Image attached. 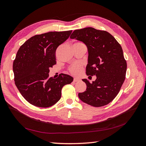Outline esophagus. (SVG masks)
Listing matches in <instances>:
<instances>
[{
  "label": "esophagus",
  "mask_w": 146,
  "mask_h": 146,
  "mask_svg": "<svg viewBox=\"0 0 146 146\" xmlns=\"http://www.w3.org/2000/svg\"><path fill=\"white\" fill-rule=\"evenodd\" d=\"M73 81H74V82H76L80 81V79H79V78H78L74 77V80H73Z\"/></svg>",
  "instance_id": "1"
}]
</instances>
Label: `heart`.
<instances>
[{"mask_svg": "<svg viewBox=\"0 0 146 146\" xmlns=\"http://www.w3.org/2000/svg\"><path fill=\"white\" fill-rule=\"evenodd\" d=\"M82 44L80 42H77L74 44ZM69 70L70 74H72L74 76H79L82 73L83 70V66L79 62H76V63L72 64L69 68Z\"/></svg>", "mask_w": 146, "mask_h": 146, "instance_id": "obj_1", "label": "heart"}]
</instances>
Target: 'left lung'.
Instances as JSON below:
<instances>
[{
    "label": "left lung",
    "instance_id": "obj_1",
    "mask_svg": "<svg viewBox=\"0 0 146 146\" xmlns=\"http://www.w3.org/2000/svg\"><path fill=\"white\" fill-rule=\"evenodd\" d=\"M70 38L84 42L87 46L86 74L96 76L92 84L82 79L86 89L78 93V97L94 107L108 104L119 93L125 79L127 64L121 45L107 31L90 27L75 30Z\"/></svg>",
    "mask_w": 146,
    "mask_h": 146
}]
</instances>
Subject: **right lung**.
<instances>
[{"mask_svg":"<svg viewBox=\"0 0 146 146\" xmlns=\"http://www.w3.org/2000/svg\"><path fill=\"white\" fill-rule=\"evenodd\" d=\"M72 31L49 32L31 37L19 48L13 61L15 85L30 104L48 108L60 100L61 90L73 81L60 74L49 77L50 68L56 64V48L69 38Z\"/></svg>","mask_w":146,"mask_h":146,"instance_id":"right-lung-1","label":"right lung"}]
</instances>
